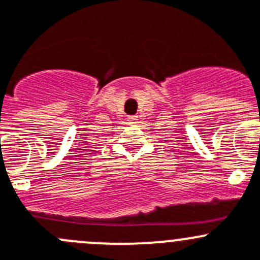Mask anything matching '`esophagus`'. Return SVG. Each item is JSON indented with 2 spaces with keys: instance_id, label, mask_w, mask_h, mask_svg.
<instances>
[{
  "instance_id": "obj_1",
  "label": "esophagus",
  "mask_w": 260,
  "mask_h": 260,
  "mask_svg": "<svg viewBox=\"0 0 260 260\" xmlns=\"http://www.w3.org/2000/svg\"><path fill=\"white\" fill-rule=\"evenodd\" d=\"M127 121H128V122H130V123H135V122H137V121H138V117H137V116H128Z\"/></svg>"
}]
</instances>
